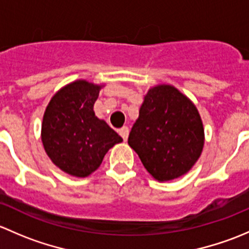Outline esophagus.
<instances>
[{"label":"esophagus","mask_w":249,"mask_h":249,"mask_svg":"<svg viewBox=\"0 0 249 249\" xmlns=\"http://www.w3.org/2000/svg\"><path fill=\"white\" fill-rule=\"evenodd\" d=\"M119 135L123 137V140L126 141L127 136H129V127L123 126L122 129H119Z\"/></svg>","instance_id":"obj_1"}]
</instances>
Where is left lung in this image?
Listing matches in <instances>:
<instances>
[{
    "label": "left lung",
    "instance_id": "left-lung-1",
    "mask_svg": "<svg viewBox=\"0 0 249 249\" xmlns=\"http://www.w3.org/2000/svg\"><path fill=\"white\" fill-rule=\"evenodd\" d=\"M127 143L155 179H175L189 171L201 155V117L179 90L169 84L157 85L145 94Z\"/></svg>",
    "mask_w": 249,
    "mask_h": 249
}]
</instances>
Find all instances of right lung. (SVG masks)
Returning a JSON list of instances; mask_svg holds the SVG:
<instances>
[{"mask_svg":"<svg viewBox=\"0 0 249 249\" xmlns=\"http://www.w3.org/2000/svg\"><path fill=\"white\" fill-rule=\"evenodd\" d=\"M102 85L84 79L65 85L48 104L42 142L53 162L69 175L84 178L96 171L105 155L123 139L95 115Z\"/></svg>","mask_w":249,"mask_h":249,"instance_id":"add662e5","label":"right lung"}]
</instances>
